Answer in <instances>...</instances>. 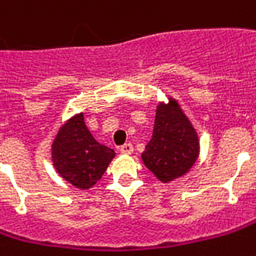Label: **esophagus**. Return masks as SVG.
Here are the masks:
<instances>
[{
  "mask_svg": "<svg viewBox=\"0 0 256 256\" xmlns=\"http://www.w3.org/2000/svg\"><path fill=\"white\" fill-rule=\"evenodd\" d=\"M120 152L126 154V155H130L133 152V144L132 143H124L123 146H120Z\"/></svg>",
  "mask_w": 256,
  "mask_h": 256,
  "instance_id": "34e87169",
  "label": "esophagus"
}]
</instances>
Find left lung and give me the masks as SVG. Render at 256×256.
I'll return each instance as SVG.
<instances>
[{"label":"left lung","instance_id":"1","mask_svg":"<svg viewBox=\"0 0 256 256\" xmlns=\"http://www.w3.org/2000/svg\"><path fill=\"white\" fill-rule=\"evenodd\" d=\"M198 156V139L188 118L171 100L156 108L152 139L142 154L143 164L162 182L188 172Z\"/></svg>","mask_w":256,"mask_h":256}]
</instances>
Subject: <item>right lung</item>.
Here are the masks:
<instances>
[{"instance_id": "obj_1", "label": "right lung", "mask_w": 256, "mask_h": 256, "mask_svg": "<svg viewBox=\"0 0 256 256\" xmlns=\"http://www.w3.org/2000/svg\"><path fill=\"white\" fill-rule=\"evenodd\" d=\"M114 158V150L92 138L80 114L60 128L52 146L54 168L68 182L90 188L98 182Z\"/></svg>"}]
</instances>
